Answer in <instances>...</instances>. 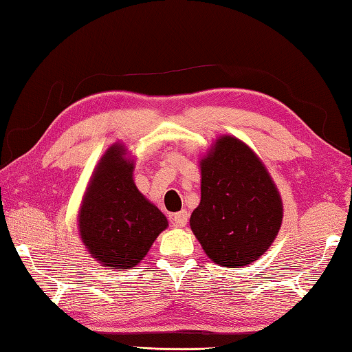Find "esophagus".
Here are the masks:
<instances>
[{"instance_id": "34e87169", "label": "esophagus", "mask_w": 352, "mask_h": 352, "mask_svg": "<svg viewBox=\"0 0 352 352\" xmlns=\"http://www.w3.org/2000/svg\"><path fill=\"white\" fill-rule=\"evenodd\" d=\"M188 219H189V214L186 210H183L180 212H175L174 216H172V225L178 226V228H182L188 223Z\"/></svg>"}]
</instances>
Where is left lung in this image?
<instances>
[{"instance_id":"left-lung-1","label":"left lung","mask_w":352,"mask_h":352,"mask_svg":"<svg viewBox=\"0 0 352 352\" xmlns=\"http://www.w3.org/2000/svg\"><path fill=\"white\" fill-rule=\"evenodd\" d=\"M201 199L190 230L211 261L239 269L264 254L283 222L272 177L245 142L225 135L200 160Z\"/></svg>"}]
</instances>
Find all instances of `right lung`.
Here are the masks:
<instances>
[{
	"label": "right lung",
	"mask_w": 352,
	"mask_h": 352,
	"mask_svg": "<svg viewBox=\"0 0 352 352\" xmlns=\"http://www.w3.org/2000/svg\"><path fill=\"white\" fill-rule=\"evenodd\" d=\"M127 148L113 144L100 158L79 210L83 245L104 267L130 269L168 228V219L133 182Z\"/></svg>",
	"instance_id": "1"
}]
</instances>
